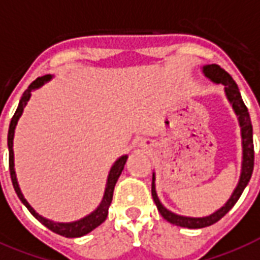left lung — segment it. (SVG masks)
<instances>
[{"instance_id":"obj_1","label":"left lung","mask_w":260,"mask_h":260,"mask_svg":"<svg viewBox=\"0 0 260 260\" xmlns=\"http://www.w3.org/2000/svg\"><path fill=\"white\" fill-rule=\"evenodd\" d=\"M203 73L206 77H209L212 81L222 84L225 86V93L228 96L229 102L232 103V107L236 112V115L239 116V122L241 126V137H243V171H241L240 180L237 184L236 190L233 191L232 197L229 198V201L225 203L224 206L221 207L220 210H217L216 213H213L212 216L202 217V218H191V217H182L178 214L171 213L170 210H167L166 207L162 206L156 194V188H154V175L152 178V197L153 201L157 206L158 212L168 222L178 226H183V228L190 229H198L205 228V226H210V225L216 224L217 221H220L226 213L235 206V203L237 202V199L240 198V195L243 194L245 186L248 184L251 175L253 171V140H252V124H251V118H249V112L247 106L241 99L240 90L239 86L232 78V76L225 72L221 66L213 63V65H207L203 68Z\"/></svg>"}]
</instances>
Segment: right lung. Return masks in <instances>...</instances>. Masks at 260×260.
Wrapping results in <instances>:
<instances>
[{"instance_id":"1","label":"right lung","mask_w":260,"mask_h":260,"mask_svg":"<svg viewBox=\"0 0 260 260\" xmlns=\"http://www.w3.org/2000/svg\"><path fill=\"white\" fill-rule=\"evenodd\" d=\"M51 77V76H43V77H38L35 81H32L29 84L27 89L24 90L23 96L20 99L19 103V107L16 110L15 115L12 116L11 124H9V132H8V148H9V172H11V179H12V184L15 187V191L17 197L20 198V201L25 205L29 213H31L32 216L35 217L36 220L40 221L42 224L48 228L50 231H53L54 233H57V235H61V236L65 237H80L84 236L86 233H89L90 231H93L94 228H98L99 225L103 224L106 218L108 216V207L111 205L112 201V195H114V187L116 184V180L122 174V171H123V167L126 164V160H127V156H122V157L118 160V161L114 164V167L110 171V175H108V182H107V187H106V192H104V198H103L102 203H100V206L94 210L92 214L89 216H86L85 218H82L80 221H76V222H70V224H59V222H53V221H48L43 217H40L38 213L29 206V203L25 201V198L21 194V191L19 188V184H17V180H16V174H15V168H13V136H15V127L16 124H17V120H19L20 115H21V112H23V108L25 107V104H27L28 99L31 96V90L36 89L38 86H40L43 84L44 81H47L48 78Z\"/></svg>"}]
</instances>
